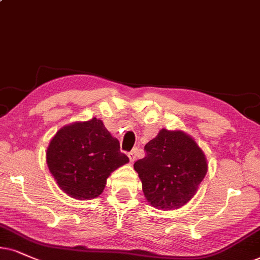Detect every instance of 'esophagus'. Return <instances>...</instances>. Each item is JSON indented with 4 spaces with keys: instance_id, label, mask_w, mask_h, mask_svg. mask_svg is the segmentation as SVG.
Returning a JSON list of instances; mask_svg holds the SVG:
<instances>
[{
    "instance_id": "obj_1",
    "label": "esophagus",
    "mask_w": 260,
    "mask_h": 260,
    "mask_svg": "<svg viewBox=\"0 0 260 260\" xmlns=\"http://www.w3.org/2000/svg\"><path fill=\"white\" fill-rule=\"evenodd\" d=\"M137 156H138V149H134V150L131 151L129 153H128V157H129V160L132 163L137 159Z\"/></svg>"
}]
</instances>
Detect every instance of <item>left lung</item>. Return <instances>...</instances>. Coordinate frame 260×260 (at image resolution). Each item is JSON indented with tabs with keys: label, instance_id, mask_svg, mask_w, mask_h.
Here are the masks:
<instances>
[{
	"label": "left lung",
	"instance_id": "1",
	"mask_svg": "<svg viewBox=\"0 0 260 260\" xmlns=\"http://www.w3.org/2000/svg\"><path fill=\"white\" fill-rule=\"evenodd\" d=\"M145 157L134 163L143 192L153 208H181L196 194L208 172L205 154L181 131L162 129L145 147Z\"/></svg>",
	"mask_w": 260,
	"mask_h": 260
}]
</instances>
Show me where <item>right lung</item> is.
Returning <instances> with one entry per match:
<instances>
[{
    "label": "right lung",
    "mask_w": 260,
    "mask_h": 260,
    "mask_svg": "<svg viewBox=\"0 0 260 260\" xmlns=\"http://www.w3.org/2000/svg\"><path fill=\"white\" fill-rule=\"evenodd\" d=\"M128 160L119 140L96 117L61 128L47 150L48 168L58 187L80 200L100 196L108 176Z\"/></svg>",
    "instance_id": "right-lung-1"
}]
</instances>
